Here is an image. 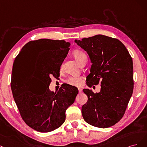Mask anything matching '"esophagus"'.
<instances>
[{"label": "esophagus", "instance_id": "esophagus-1", "mask_svg": "<svg viewBox=\"0 0 147 147\" xmlns=\"http://www.w3.org/2000/svg\"><path fill=\"white\" fill-rule=\"evenodd\" d=\"M78 90H79V93H81V92H82V88H81L79 87V88H78Z\"/></svg>", "mask_w": 147, "mask_h": 147}]
</instances>
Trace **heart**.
<instances>
[{
  "label": "heart",
  "mask_w": 147,
  "mask_h": 147,
  "mask_svg": "<svg viewBox=\"0 0 147 147\" xmlns=\"http://www.w3.org/2000/svg\"><path fill=\"white\" fill-rule=\"evenodd\" d=\"M73 55L76 60L78 62H79L80 59H82V57L86 54L82 51L76 50L73 53ZM66 82L71 85V86H79L82 83V79L81 78L78 76H70L66 80Z\"/></svg>",
  "instance_id": "obj_1"
}]
</instances>
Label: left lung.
<instances>
[{
	"mask_svg": "<svg viewBox=\"0 0 147 147\" xmlns=\"http://www.w3.org/2000/svg\"><path fill=\"white\" fill-rule=\"evenodd\" d=\"M74 42L86 51L90 59L89 87L101 81V90L94 93L84 88L88 101L82 107L84 120L106 128L116 124L125 112L134 88L133 64L125 45L117 39L97 35Z\"/></svg>",
	"mask_w": 147,
	"mask_h": 147,
	"instance_id": "obj_1",
	"label": "left lung"
}]
</instances>
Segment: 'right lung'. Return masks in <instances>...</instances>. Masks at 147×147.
<instances>
[{
	"instance_id": "right-lung-1",
	"label": "right lung",
	"mask_w": 147,
	"mask_h": 147,
	"mask_svg": "<svg viewBox=\"0 0 147 147\" xmlns=\"http://www.w3.org/2000/svg\"><path fill=\"white\" fill-rule=\"evenodd\" d=\"M64 40L40 39L22 47L13 68V96L26 123L38 132L54 131L62 125L66 111L74 103L78 88L69 84L54 93L51 77L57 78L69 50Z\"/></svg>"
}]
</instances>
